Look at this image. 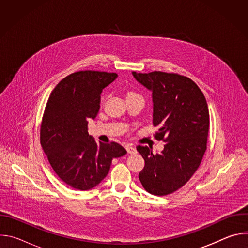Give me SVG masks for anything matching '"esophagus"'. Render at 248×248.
<instances>
[{"label":"esophagus","mask_w":248,"mask_h":248,"mask_svg":"<svg viewBox=\"0 0 248 248\" xmlns=\"http://www.w3.org/2000/svg\"><path fill=\"white\" fill-rule=\"evenodd\" d=\"M125 149H126V151H127L128 154H134V153H136V148H135L133 145H131V144L126 145V146H125Z\"/></svg>","instance_id":"1"}]
</instances>
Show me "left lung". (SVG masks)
I'll return each mask as SVG.
<instances>
[{
    "label": "left lung",
    "instance_id": "obj_1",
    "mask_svg": "<svg viewBox=\"0 0 248 248\" xmlns=\"http://www.w3.org/2000/svg\"><path fill=\"white\" fill-rule=\"evenodd\" d=\"M132 75L152 91V123L160 127L155 138L165 142L161 153L136 147L145 161L138 178L149 193L168 195L183 187L201 164L210 124L208 105L201 89L185 76L158 70Z\"/></svg>",
    "mask_w": 248,
    "mask_h": 248
}]
</instances>
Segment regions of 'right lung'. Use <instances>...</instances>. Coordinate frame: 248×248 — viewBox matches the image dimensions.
Here are the masks:
<instances>
[{"label":"right lung","instance_id":"add662e5","mask_svg":"<svg viewBox=\"0 0 248 248\" xmlns=\"http://www.w3.org/2000/svg\"><path fill=\"white\" fill-rule=\"evenodd\" d=\"M117 78L115 73L80 70L62 79L47 101L40 143L57 175L75 189L98 186L112 160L126 154L114 141L98 144L87 131L88 120L98 114L103 89Z\"/></svg>","mask_w":248,"mask_h":248}]
</instances>
